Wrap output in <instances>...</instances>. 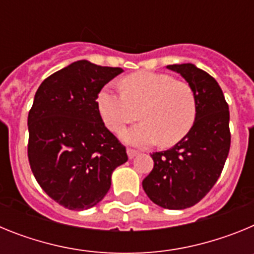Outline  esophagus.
Returning a JSON list of instances; mask_svg holds the SVG:
<instances>
[{
    "label": "esophagus",
    "instance_id": "esophagus-1",
    "mask_svg": "<svg viewBox=\"0 0 254 254\" xmlns=\"http://www.w3.org/2000/svg\"><path fill=\"white\" fill-rule=\"evenodd\" d=\"M138 154L137 150H133V149H127V155H128L129 159H133L136 155Z\"/></svg>",
    "mask_w": 254,
    "mask_h": 254
}]
</instances>
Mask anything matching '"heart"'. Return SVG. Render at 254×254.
Segmentation results:
<instances>
[{
	"label": "heart",
	"mask_w": 254,
	"mask_h": 254,
	"mask_svg": "<svg viewBox=\"0 0 254 254\" xmlns=\"http://www.w3.org/2000/svg\"><path fill=\"white\" fill-rule=\"evenodd\" d=\"M122 90L104 87L98 109L105 126L120 132L140 118L142 122L122 133L126 142L147 146L158 142L174 146L190 133L196 121L197 100L188 82L168 73L138 71L122 78Z\"/></svg>",
	"instance_id": "b5f03b06"
}]
</instances>
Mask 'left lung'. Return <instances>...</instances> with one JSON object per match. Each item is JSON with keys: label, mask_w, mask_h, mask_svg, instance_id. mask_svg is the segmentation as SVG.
<instances>
[{"label": "left lung", "mask_w": 254, "mask_h": 254, "mask_svg": "<svg viewBox=\"0 0 254 254\" xmlns=\"http://www.w3.org/2000/svg\"><path fill=\"white\" fill-rule=\"evenodd\" d=\"M192 86L197 116L190 133L167 151L152 152L154 168L143 190L158 206L183 210L199 202L214 187L230 149L229 105L212 76L192 64H169Z\"/></svg>", "instance_id": "left-lung-1"}]
</instances>
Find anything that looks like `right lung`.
<instances>
[{"label": "right lung", "mask_w": 254, "mask_h": 254, "mask_svg": "<svg viewBox=\"0 0 254 254\" xmlns=\"http://www.w3.org/2000/svg\"><path fill=\"white\" fill-rule=\"evenodd\" d=\"M122 72L81 60L52 73L35 93L28 116L29 164L42 190L68 210L99 203L113 170L128 160L96 102L103 86Z\"/></svg>", "instance_id": "obj_1"}]
</instances>
